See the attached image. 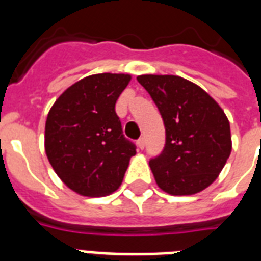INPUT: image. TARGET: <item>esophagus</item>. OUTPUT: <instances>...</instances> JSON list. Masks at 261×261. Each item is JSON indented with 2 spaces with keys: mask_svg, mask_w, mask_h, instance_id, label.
I'll return each mask as SVG.
<instances>
[{
  "mask_svg": "<svg viewBox=\"0 0 261 261\" xmlns=\"http://www.w3.org/2000/svg\"><path fill=\"white\" fill-rule=\"evenodd\" d=\"M137 143H138L139 149H143V147H145V138H143V137H142V138H139L138 142H137Z\"/></svg>",
  "mask_w": 261,
  "mask_h": 261,
  "instance_id": "34e87169",
  "label": "esophagus"
}]
</instances>
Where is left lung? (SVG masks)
Listing matches in <instances>:
<instances>
[{
	"instance_id": "8db88e82",
	"label": "left lung",
	"mask_w": 261,
	"mask_h": 261,
	"mask_svg": "<svg viewBox=\"0 0 261 261\" xmlns=\"http://www.w3.org/2000/svg\"><path fill=\"white\" fill-rule=\"evenodd\" d=\"M163 118L165 146L150 159L154 178L171 195L210 186L231 151L230 124L222 108L198 85L177 75H139Z\"/></svg>"
}]
</instances>
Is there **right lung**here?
Here are the masks:
<instances>
[{
    "instance_id": "add662e5",
    "label": "right lung",
    "mask_w": 261,
    "mask_h": 261,
    "mask_svg": "<svg viewBox=\"0 0 261 261\" xmlns=\"http://www.w3.org/2000/svg\"><path fill=\"white\" fill-rule=\"evenodd\" d=\"M130 79L111 73L85 77L65 90L48 112V161L61 180L84 196L114 192L137 153L115 111Z\"/></svg>"
}]
</instances>
